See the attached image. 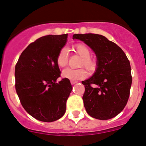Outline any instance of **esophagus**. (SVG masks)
<instances>
[{"instance_id":"obj_1","label":"esophagus","mask_w":146,"mask_h":146,"mask_svg":"<svg viewBox=\"0 0 146 146\" xmlns=\"http://www.w3.org/2000/svg\"><path fill=\"white\" fill-rule=\"evenodd\" d=\"M78 81H76V80H70V83H71V85H74V84L77 83Z\"/></svg>"}]
</instances>
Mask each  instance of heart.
Returning <instances> with one entry per match:
<instances>
[{
	"instance_id": "b5f03b06",
	"label": "heart",
	"mask_w": 146,
	"mask_h": 146,
	"mask_svg": "<svg viewBox=\"0 0 146 146\" xmlns=\"http://www.w3.org/2000/svg\"><path fill=\"white\" fill-rule=\"evenodd\" d=\"M73 50L80 56L82 57L80 66H85L90 72L94 71L97 67V62L94 58L91 57L92 50L89 46L84 43H78L73 47ZM68 52L66 50L62 49L60 50L57 56H56V62L59 67L66 66L68 64ZM88 75L87 70L84 68L78 69H72L70 68H66L63 70L61 76L63 78L71 80H77L85 78Z\"/></svg>"
}]
</instances>
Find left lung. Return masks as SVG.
I'll list each match as a JSON object with an SVG mask.
<instances>
[{
  "instance_id": "obj_1",
  "label": "left lung",
  "mask_w": 146,
  "mask_h": 146,
  "mask_svg": "<svg viewBox=\"0 0 146 146\" xmlns=\"http://www.w3.org/2000/svg\"><path fill=\"white\" fill-rule=\"evenodd\" d=\"M73 39L83 41L96 54L97 68L82 81V99L91 117L106 120L117 115L127 105L132 77L129 59L123 50L105 36L94 33L74 34Z\"/></svg>"
}]
</instances>
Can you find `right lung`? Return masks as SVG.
I'll return each instance as SVG.
<instances>
[{"mask_svg": "<svg viewBox=\"0 0 146 146\" xmlns=\"http://www.w3.org/2000/svg\"><path fill=\"white\" fill-rule=\"evenodd\" d=\"M68 34L42 36L21 54L15 66V89L23 108L42 122L56 121L64 115L72 91L70 80L63 78L56 56Z\"/></svg>", "mask_w": 146, "mask_h": 146, "instance_id": "1", "label": "right lung"}]
</instances>
